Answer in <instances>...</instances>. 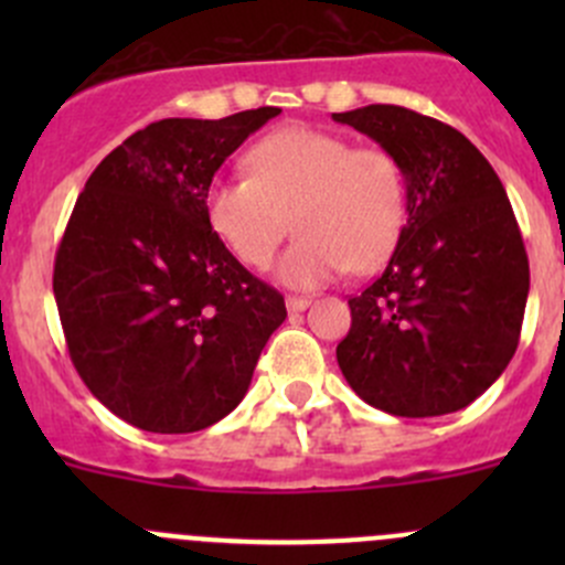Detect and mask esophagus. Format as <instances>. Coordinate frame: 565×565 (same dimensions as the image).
<instances>
[{"label":"esophagus","instance_id":"34e87169","mask_svg":"<svg viewBox=\"0 0 565 565\" xmlns=\"http://www.w3.org/2000/svg\"><path fill=\"white\" fill-rule=\"evenodd\" d=\"M309 303H311L309 298H295V295H289V298H287V311H289V315H298V311L309 309Z\"/></svg>","mask_w":565,"mask_h":565}]
</instances>
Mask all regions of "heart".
Wrapping results in <instances>:
<instances>
[{
  "mask_svg": "<svg viewBox=\"0 0 565 565\" xmlns=\"http://www.w3.org/2000/svg\"><path fill=\"white\" fill-rule=\"evenodd\" d=\"M250 174L215 177L204 191L210 232L237 262L265 267L287 215L298 243L284 250L276 278L315 289L350 267L369 273L396 248L407 224V174L385 147H352L347 136L289 125L256 141Z\"/></svg>",
  "mask_w": 565,
  "mask_h": 565,
  "instance_id": "b5f03b06",
  "label": "heart"
}]
</instances>
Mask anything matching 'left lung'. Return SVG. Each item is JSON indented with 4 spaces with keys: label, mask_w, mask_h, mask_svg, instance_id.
Wrapping results in <instances>:
<instances>
[{
    "label": "left lung",
    "mask_w": 565,
    "mask_h": 565,
    "mask_svg": "<svg viewBox=\"0 0 565 565\" xmlns=\"http://www.w3.org/2000/svg\"><path fill=\"white\" fill-rule=\"evenodd\" d=\"M402 161L407 224L383 276L350 298L335 347L350 388L402 418L457 413L520 344L530 267L505 188L467 136L402 106L333 114Z\"/></svg>",
    "instance_id": "obj_1"
}]
</instances>
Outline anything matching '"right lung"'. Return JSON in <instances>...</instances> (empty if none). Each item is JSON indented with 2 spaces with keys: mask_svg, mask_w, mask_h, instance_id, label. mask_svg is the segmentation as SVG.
<instances>
[{
  "mask_svg": "<svg viewBox=\"0 0 565 565\" xmlns=\"http://www.w3.org/2000/svg\"><path fill=\"white\" fill-rule=\"evenodd\" d=\"M281 114L161 119L89 174L54 262L71 361L130 426L188 435L246 396L284 298L210 232L204 191L221 163Z\"/></svg>",
  "mask_w": 565,
  "mask_h": 565,
  "instance_id": "add662e5",
  "label": "right lung"
}]
</instances>
